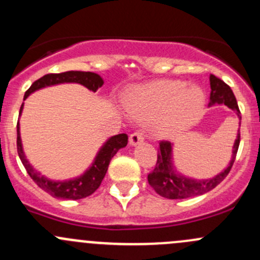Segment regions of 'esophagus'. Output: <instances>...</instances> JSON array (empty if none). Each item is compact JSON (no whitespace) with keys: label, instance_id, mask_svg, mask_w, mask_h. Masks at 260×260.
<instances>
[{"label":"esophagus","instance_id":"obj_1","mask_svg":"<svg viewBox=\"0 0 260 260\" xmlns=\"http://www.w3.org/2000/svg\"><path fill=\"white\" fill-rule=\"evenodd\" d=\"M145 137H143L142 132H135L129 136V145L131 146H137L138 143L143 142Z\"/></svg>","mask_w":260,"mask_h":260}]
</instances>
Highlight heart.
<instances>
[{
    "mask_svg": "<svg viewBox=\"0 0 260 260\" xmlns=\"http://www.w3.org/2000/svg\"><path fill=\"white\" fill-rule=\"evenodd\" d=\"M205 95L201 88L185 81L162 80L135 89L127 98V107L140 119H154L161 135L180 132L203 111Z\"/></svg>",
    "mask_w": 260,
    "mask_h": 260,
    "instance_id": "1",
    "label": "heart"
}]
</instances>
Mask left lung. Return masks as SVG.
Instances as JSON below:
<instances>
[{"mask_svg": "<svg viewBox=\"0 0 260 260\" xmlns=\"http://www.w3.org/2000/svg\"><path fill=\"white\" fill-rule=\"evenodd\" d=\"M210 88L211 91L209 107L215 106V104H224V106L229 107L233 111L237 112L238 118H239V120H242L237 99H235V95L232 89H230V86L225 84L221 79L211 74ZM239 143L240 132L238 129V136L234 146H233V154L229 165L220 174L211 177V179L196 180L183 176V175L176 171L174 162H172V147H174V143L169 142V141H162V142H159V151L157 153L156 167L148 175L149 185L153 187V190L158 195L164 196L166 199H171V200H175V199L180 200V199H188L193 198V196L204 195V193L209 192L212 188L216 187L228 176L235 161V157H237Z\"/></svg>", "mask_w": 260, "mask_h": 260, "instance_id": "obj_1", "label": "left lung"}]
</instances>
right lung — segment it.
I'll return each mask as SVG.
<instances>
[{"label":"right lung","mask_w":260,"mask_h":260,"mask_svg":"<svg viewBox=\"0 0 260 260\" xmlns=\"http://www.w3.org/2000/svg\"><path fill=\"white\" fill-rule=\"evenodd\" d=\"M64 83H77L81 84L89 90L96 91L102 85L104 84L103 79L101 75L95 74L91 72H65L60 73V74H46L43 78L38 79L32 85L27 89L25 93L23 101L30 95L34 91L43 89L45 86L56 85V84H64ZM23 103L20 108V115L22 113ZM128 143V136L125 133H120V135L113 136V137L108 138L107 142L101 147V149L96 153L95 158H94L91 166L84 172L80 176L75 177L72 180L65 181H54L50 180L48 177L43 176L38 170L34 169L31 166L30 162L27 161L25 156V152L22 148V142H21L20 136V122H17V153L20 157L21 162L25 166L26 171L30 175V177L36 182V185L44 191L51 195L52 198L64 199V200H79L84 199L86 196L91 195L96 188L101 186L102 181L108 170L109 162L113 158V156L119 151L120 148L127 146Z\"/></svg>","instance_id":"add662e5"}]
</instances>
